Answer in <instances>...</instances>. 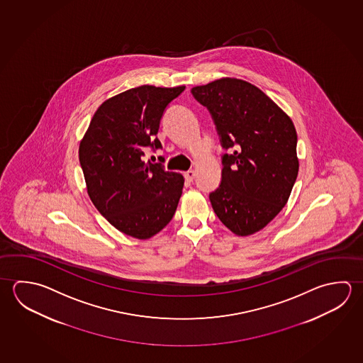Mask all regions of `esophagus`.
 <instances>
[{
    "label": "esophagus",
    "instance_id": "esophagus-1",
    "mask_svg": "<svg viewBox=\"0 0 363 363\" xmlns=\"http://www.w3.org/2000/svg\"><path fill=\"white\" fill-rule=\"evenodd\" d=\"M184 179L191 182L192 179H195V171H187V172H184Z\"/></svg>",
    "mask_w": 363,
    "mask_h": 363
}]
</instances>
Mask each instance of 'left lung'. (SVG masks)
Masks as SVG:
<instances>
[{
    "label": "left lung",
    "instance_id": "8db88e82",
    "mask_svg": "<svg viewBox=\"0 0 363 363\" xmlns=\"http://www.w3.org/2000/svg\"><path fill=\"white\" fill-rule=\"evenodd\" d=\"M209 109L222 147V182L209 195L220 222L237 235L259 232L284 208L298 174L292 120L257 86L222 77L191 89Z\"/></svg>",
    "mask_w": 363,
    "mask_h": 363
}]
</instances>
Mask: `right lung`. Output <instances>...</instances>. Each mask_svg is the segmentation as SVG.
Returning a JSON list of instances; mask_svg holds the SVG:
<instances>
[{
	"instance_id": "add662e5",
	"label": "right lung",
	"mask_w": 363,
	"mask_h": 363,
	"mask_svg": "<svg viewBox=\"0 0 363 363\" xmlns=\"http://www.w3.org/2000/svg\"><path fill=\"white\" fill-rule=\"evenodd\" d=\"M184 85H141L103 102L79 147L90 200L115 228L138 240L160 233L171 222L184 189V176L144 160L157 138L164 109Z\"/></svg>"
}]
</instances>
